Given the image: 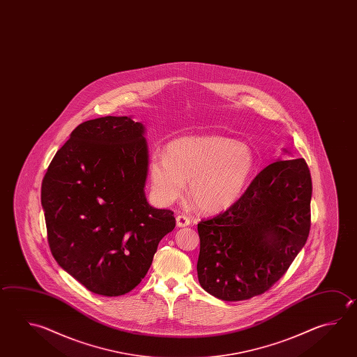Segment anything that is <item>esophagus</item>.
<instances>
[{"instance_id": "obj_1", "label": "esophagus", "mask_w": 357, "mask_h": 357, "mask_svg": "<svg viewBox=\"0 0 357 357\" xmlns=\"http://www.w3.org/2000/svg\"><path fill=\"white\" fill-rule=\"evenodd\" d=\"M190 222H192V221H190V218H188L187 215H176V226H178V227H185V226H189Z\"/></svg>"}]
</instances>
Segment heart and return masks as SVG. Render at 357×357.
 Here are the masks:
<instances>
[{"mask_svg": "<svg viewBox=\"0 0 357 357\" xmlns=\"http://www.w3.org/2000/svg\"><path fill=\"white\" fill-rule=\"evenodd\" d=\"M249 145L217 135L183 136L169 142L167 154L149 165L151 190L162 204L179 199L187 189L198 208L215 213L240 199L255 173Z\"/></svg>", "mask_w": 357, "mask_h": 357, "instance_id": "b5f03b06", "label": "heart"}]
</instances>
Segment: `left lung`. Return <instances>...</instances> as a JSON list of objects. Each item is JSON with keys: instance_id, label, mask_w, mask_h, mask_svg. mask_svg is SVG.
I'll use <instances>...</instances> for the list:
<instances>
[{"instance_id": "8db88e82", "label": "left lung", "mask_w": 357, "mask_h": 357, "mask_svg": "<svg viewBox=\"0 0 357 357\" xmlns=\"http://www.w3.org/2000/svg\"><path fill=\"white\" fill-rule=\"evenodd\" d=\"M310 198L305 160H278L229 209L198 223L197 273L203 289L227 302L268 291L305 245Z\"/></svg>"}]
</instances>
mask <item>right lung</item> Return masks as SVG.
Segmentation results:
<instances>
[{
  "instance_id": "1",
  "label": "right lung",
  "mask_w": 357,
  "mask_h": 357,
  "mask_svg": "<svg viewBox=\"0 0 357 357\" xmlns=\"http://www.w3.org/2000/svg\"><path fill=\"white\" fill-rule=\"evenodd\" d=\"M142 122L106 116L83 122L41 184L47 243L56 263L89 291L123 296L146 275L173 211L151 207L144 187L148 145Z\"/></svg>"
}]
</instances>
